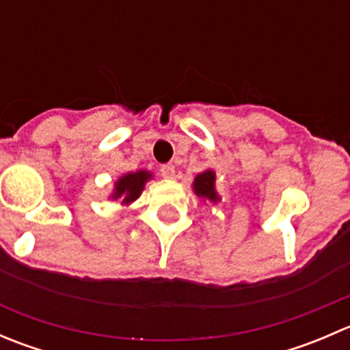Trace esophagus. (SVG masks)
Segmentation results:
<instances>
[{"mask_svg": "<svg viewBox=\"0 0 350 350\" xmlns=\"http://www.w3.org/2000/svg\"><path fill=\"white\" fill-rule=\"evenodd\" d=\"M159 171H161V176L162 178H165V179H172L174 178V165L172 164H164V165H161V169H159Z\"/></svg>", "mask_w": 350, "mask_h": 350, "instance_id": "1", "label": "esophagus"}]
</instances>
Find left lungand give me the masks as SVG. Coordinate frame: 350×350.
Segmentation results:
<instances>
[{
  "mask_svg": "<svg viewBox=\"0 0 350 350\" xmlns=\"http://www.w3.org/2000/svg\"><path fill=\"white\" fill-rule=\"evenodd\" d=\"M215 181H217V176H215L211 169H208V171L196 176L195 181H193V191H195L196 196L203 198V200L217 203L220 196H218L217 189H215Z\"/></svg>",
  "mask_w": 350,
  "mask_h": 350,
  "instance_id": "obj_1",
  "label": "left lung"
}]
</instances>
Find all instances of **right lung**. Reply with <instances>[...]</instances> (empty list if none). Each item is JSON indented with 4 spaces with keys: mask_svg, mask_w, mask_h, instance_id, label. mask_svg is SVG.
<instances>
[{
    "mask_svg": "<svg viewBox=\"0 0 350 350\" xmlns=\"http://www.w3.org/2000/svg\"><path fill=\"white\" fill-rule=\"evenodd\" d=\"M150 178H152V174L149 171H137L123 174L115 183V189H113V195L109 198H113V200L122 198V204H130L140 196V193L144 191V186H146V183Z\"/></svg>",
    "mask_w": 350,
    "mask_h": 350,
    "instance_id": "right-lung-1",
    "label": "right lung"
}]
</instances>
